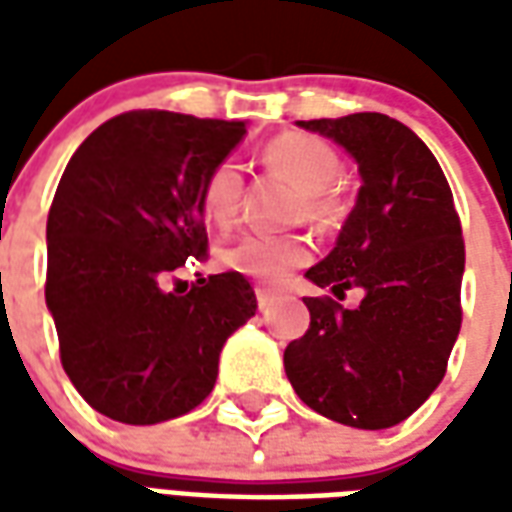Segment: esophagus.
Here are the masks:
<instances>
[{"mask_svg":"<svg viewBox=\"0 0 512 512\" xmlns=\"http://www.w3.org/2000/svg\"><path fill=\"white\" fill-rule=\"evenodd\" d=\"M255 293H257V307H260V310H268V307L277 301V293H274L271 288H263V285H257Z\"/></svg>","mask_w":512,"mask_h":512,"instance_id":"obj_1","label":"esophagus"}]
</instances>
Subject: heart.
Returning <instances> with one entry per match:
<instances>
[{"label": "heart", "mask_w": 512, "mask_h": 512, "mask_svg": "<svg viewBox=\"0 0 512 512\" xmlns=\"http://www.w3.org/2000/svg\"><path fill=\"white\" fill-rule=\"evenodd\" d=\"M263 161L271 172L285 178L296 191H301V202L296 213L312 224H334L343 216V200L334 189V183L343 172V161L329 142L318 136L288 131L274 136L263 147ZM244 200V172L241 167L224 158L205 175L200 205L208 224L216 230H233L241 216ZM312 257L310 241L301 235H244L241 241L219 252V263L244 277L260 282H285L296 268L307 266Z\"/></svg>", "instance_id": "1"}]
</instances>
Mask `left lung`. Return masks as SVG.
<instances>
[{"label": "left lung", "mask_w": 512, "mask_h": 512, "mask_svg": "<svg viewBox=\"0 0 512 512\" xmlns=\"http://www.w3.org/2000/svg\"><path fill=\"white\" fill-rule=\"evenodd\" d=\"M359 164L362 189L337 246L307 271L334 296L362 288L345 310L307 296L310 329L285 348L296 395L323 417L362 430L411 417L447 373L461 332V219L439 161L414 131L378 112L301 120Z\"/></svg>", "instance_id": "obj_1"}]
</instances>
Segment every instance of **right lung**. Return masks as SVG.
Wrapping results in <instances>:
<instances>
[{
    "label": "right lung",
    "instance_id": "right-lung-1",
    "mask_svg": "<svg viewBox=\"0 0 512 512\" xmlns=\"http://www.w3.org/2000/svg\"><path fill=\"white\" fill-rule=\"evenodd\" d=\"M246 126L161 109L106 120L62 172L46 241L60 359L104 417L156 425L211 395L227 337L257 310L238 271L164 290L208 257L202 183Z\"/></svg>",
    "mask_w": 512,
    "mask_h": 512
}]
</instances>
